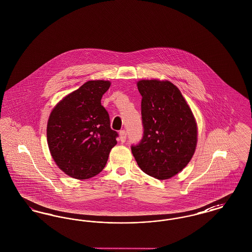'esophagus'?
I'll return each instance as SVG.
<instances>
[{
  "mask_svg": "<svg viewBox=\"0 0 252 252\" xmlns=\"http://www.w3.org/2000/svg\"><path fill=\"white\" fill-rule=\"evenodd\" d=\"M119 134H120L121 142L125 143L126 140V131L125 129H123V130H121V131L119 132Z\"/></svg>",
  "mask_w": 252,
  "mask_h": 252,
  "instance_id": "esophagus-1",
  "label": "esophagus"
}]
</instances>
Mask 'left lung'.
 <instances>
[{"label": "left lung", "instance_id": "8db88e82", "mask_svg": "<svg viewBox=\"0 0 252 252\" xmlns=\"http://www.w3.org/2000/svg\"><path fill=\"white\" fill-rule=\"evenodd\" d=\"M144 135L131 151L139 167L150 177L168 180L191 160L197 141L192 110L180 90L169 81L141 80Z\"/></svg>", "mask_w": 252, "mask_h": 252}]
</instances>
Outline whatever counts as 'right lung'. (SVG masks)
I'll return each instance as SVG.
<instances>
[{"instance_id":"right-lung-1","label":"right lung","mask_w":252,"mask_h":252,"mask_svg":"<svg viewBox=\"0 0 252 252\" xmlns=\"http://www.w3.org/2000/svg\"><path fill=\"white\" fill-rule=\"evenodd\" d=\"M109 81H88L62 99L50 114L49 149L57 165L68 176L87 180L107 164L118 133L110 128L108 112L101 105Z\"/></svg>"}]
</instances>
